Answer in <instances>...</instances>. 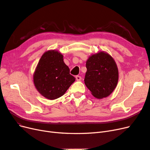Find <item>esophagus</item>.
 Returning <instances> with one entry per match:
<instances>
[{"label": "esophagus", "mask_w": 150, "mask_h": 150, "mask_svg": "<svg viewBox=\"0 0 150 150\" xmlns=\"http://www.w3.org/2000/svg\"><path fill=\"white\" fill-rule=\"evenodd\" d=\"M75 78H76V80L77 81H80L81 79V77L80 76H79V75H76V76H75Z\"/></svg>", "instance_id": "esophagus-1"}]
</instances>
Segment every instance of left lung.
Segmentation results:
<instances>
[{
    "label": "left lung",
    "mask_w": 150,
    "mask_h": 150,
    "mask_svg": "<svg viewBox=\"0 0 150 150\" xmlns=\"http://www.w3.org/2000/svg\"><path fill=\"white\" fill-rule=\"evenodd\" d=\"M85 84L95 98L101 99L112 93L118 81V70L112 57L100 52L86 62Z\"/></svg>",
    "instance_id": "8db88e82"
}]
</instances>
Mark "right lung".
I'll list each match as a JSON object with an SVG mask.
<instances>
[{
  "label": "right lung",
  "instance_id": "add662e5",
  "mask_svg": "<svg viewBox=\"0 0 150 150\" xmlns=\"http://www.w3.org/2000/svg\"><path fill=\"white\" fill-rule=\"evenodd\" d=\"M63 55L57 50L45 52L38 62L33 74V83L37 91L49 100L63 96L75 78L64 62Z\"/></svg>",
  "mask_w": 150,
  "mask_h": 150
}]
</instances>
